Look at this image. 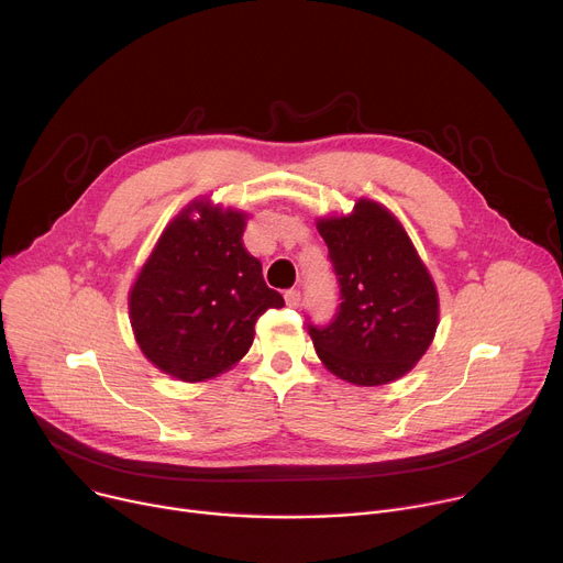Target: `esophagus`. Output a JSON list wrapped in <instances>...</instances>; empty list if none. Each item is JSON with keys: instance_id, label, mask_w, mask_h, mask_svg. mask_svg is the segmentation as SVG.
Returning <instances> with one entry per match:
<instances>
[{"instance_id": "34e87169", "label": "esophagus", "mask_w": 563, "mask_h": 563, "mask_svg": "<svg viewBox=\"0 0 563 563\" xmlns=\"http://www.w3.org/2000/svg\"><path fill=\"white\" fill-rule=\"evenodd\" d=\"M285 303H287L289 308H299V306H301V291H299V289L285 291Z\"/></svg>"}]
</instances>
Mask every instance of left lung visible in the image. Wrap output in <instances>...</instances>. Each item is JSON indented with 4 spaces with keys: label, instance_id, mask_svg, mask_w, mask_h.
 Instances as JSON below:
<instances>
[{
    "label": "left lung",
    "instance_id": "8db88e82",
    "mask_svg": "<svg viewBox=\"0 0 563 563\" xmlns=\"http://www.w3.org/2000/svg\"><path fill=\"white\" fill-rule=\"evenodd\" d=\"M340 283V310L310 327L319 361L353 386H386L420 363L438 329V289L399 219L369 198L317 219Z\"/></svg>",
    "mask_w": 563,
    "mask_h": 563
}]
</instances>
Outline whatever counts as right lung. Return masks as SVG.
<instances>
[{
    "instance_id": "right-lung-1",
    "label": "right lung",
    "mask_w": 563,
    "mask_h": 563,
    "mask_svg": "<svg viewBox=\"0 0 563 563\" xmlns=\"http://www.w3.org/2000/svg\"><path fill=\"white\" fill-rule=\"evenodd\" d=\"M249 214L196 198L173 217L143 262L128 308L143 356L164 374L200 383L240 363L255 321L283 308L242 234Z\"/></svg>"
}]
</instances>
